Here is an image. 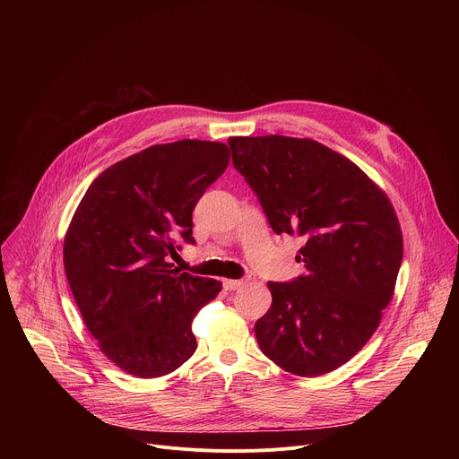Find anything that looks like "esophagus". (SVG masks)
<instances>
[{
  "mask_svg": "<svg viewBox=\"0 0 459 459\" xmlns=\"http://www.w3.org/2000/svg\"><path fill=\"white\" fill-rule=\"evenodd\" d=\"M223 287L225 290H239L245 287L243 280H223Z\"/></svg>",
  "mask_w": 459,
  "mask_h": 459,
  "instance_id": "esophagus-1",
  "label": "esophagus"
}]
</instances>
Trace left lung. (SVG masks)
I'll list each match as a JSON object with an SVG mask.
<instances>
[{"label": "left lung", "mask_w": 459, "mask_h": 459, "mask_svg": "<svg viewBox=\"0 0 459 459\" xmlns=\"http://www.w3.org/2000/svg\"><path fill=\"white\" fill-rule=\"evenodd\" d=\"M234 167L276 234L303 238L307 274L269 281L257 345L285 372H333L370 340L394 296L402 227L385 190L343 154L310 138L232 136Z\"/></svg>", "instance_id": "1"}]
</instances>
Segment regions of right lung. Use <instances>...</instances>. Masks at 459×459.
I'll use <instances>...</instances> for the list:
<instances>
[{
	"label": "right lung",
	"mask_w": 459,
	"mask_h": 459,
	"mask_svg": "<svg viewBox=\"0 0 459 459\" xmlns=\"http://www.w3.org/2000/svg\"><path fill=\"white\" fill-rule=\"evenodd\" d=\"M220 142L152 145L103 170L63 243V265L100 351L136 377L179 368L198 343L192 321L221 281L174 269L176 239L192 243V211L229 165Z\"/></svg>",
	"instance_id": "right-lung-1"
}]
</instances>
